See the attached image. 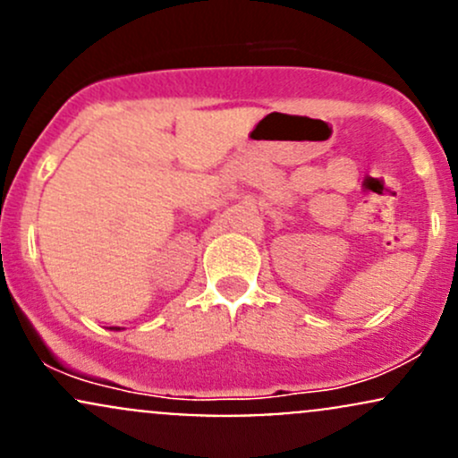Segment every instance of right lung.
Here are the masks:
<instances>
[{
	"mask_svg": "<svg viewBox=\"0 0 458 458\" xmlns=\"http://www.w3.org/2000/svg\"><path fill=\"white\" fill-rule=\"evenodd\" d=\"M112 329H120V327H112Z\"/></svg>",
	"mask_w": 458,
	"mask_h": 458,
	"instance_id": "obj_1",
	"label": "right lung"
}]
</instances>
